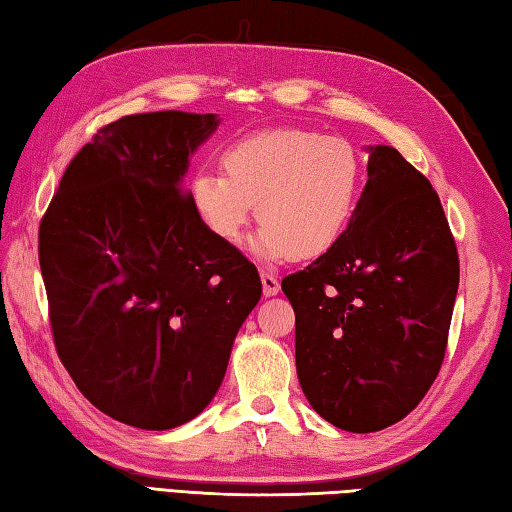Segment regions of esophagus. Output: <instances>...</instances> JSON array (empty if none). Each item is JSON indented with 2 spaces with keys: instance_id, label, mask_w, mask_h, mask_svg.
Masks as SVG:
<instances>
[{
  "instance_id": "34e87169",
  "label": "esophagus",
  "mask_w": 512,
  "mask_h": 512,
  "mask_svg": "<svg viewBox=\"0 0 512 512\" xmlns=\"http://www.w3.org/2000/svg\"><path fill=\"white\" fill-rule=\"evenodd\" d=\"M262 288H264V295L271 297L280 293V280H277V275L262 271Z\"/></svg>"
}]
</instances>
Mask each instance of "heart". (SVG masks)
<instances>
[{"label": "heart", "mask_w": 512, "mask_h": 512, "mask_svg": "<svg viewBox=\"0 0 512 512\" xmlns=\"http://www.w3.org/2000/svg\"><path fill=\"white\" fill-rule=\"evenodd\" d=\"M224 172L190 181V203L212 237L237 244L248 221L262 219L253 250L264 259L320 257L356 217L365 170L356 147L311 129H271L230 145Z\"/></svg>", "instance_id": "b5f03b06"}]
</instances>
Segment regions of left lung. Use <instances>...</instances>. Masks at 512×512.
<instances>
[{"mask_svg": "<svg viewBox=\"0 0 512 512\" xmlns=\"http://www.w3.org/2000/svg\"><path fill=\"white\" fill-rule=\"evenodd\" d=\"M349 230L282 291L295 311V367L324 421L378 432L439 376L459 253L432 183L394 147H371Z\"/></svg>", "mask_w": 512, "mask_h": 512, "instance_id": "left-lung-1", "label": "left lung"}]
</instances>
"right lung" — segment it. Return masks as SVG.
Segmentation results:
<instances>
[{
	"label": "right lung",
	"instance_id": "obj_1",
	"mask_svg": "<svg viewBox=\"0 0 512 512\" xmlns=\"http://www.w3.org/2000/svg\"><path fill=\"white\" fill-rule=\"evenodd\" d=\"M217 123L150 111L100 127L40 221L55 351L91 405L141 430L212 401L262 295L255 264L210 235L183 188Z\"/></svg>",
	"mask_w": 512,
	"mask_h": 512
}]
</instances>
